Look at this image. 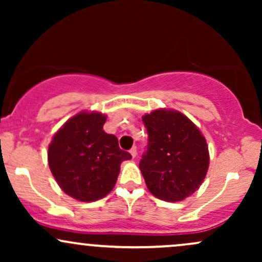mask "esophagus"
Returning <instances> with one entry per match:
<instances>
[{
    "label": "esophagus",
    "instance_id": "1",
    "mask_svg": "<svg viewBox=\"0 0 262 262\" xmlns=\"http://www.w3.org/2000/svg\"><path fill=\"white\" fill-rule=\"evenodd\" d=\"M129 152H130V155H132V156H133V158H135V156H137V155H138L137 148H135V146H134V148H132V149H130V151H129Z\"/></svg>",
    "mask_w": 262,
    "mask_h": 262
}]
</instances>
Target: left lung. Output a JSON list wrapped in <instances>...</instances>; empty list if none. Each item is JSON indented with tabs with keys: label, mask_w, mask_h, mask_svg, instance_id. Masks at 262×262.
<instances>
[{
	"label": "left lung",
	"mask_w": 262,
	"mask_h": 262,
	"mask_svg": "<svg viewBox=\"0 0 262 262\" xmlns=\"http://www.w3.org/2000/svg\"><path fill=\"white\" fill-rule=\"evenodd\" d=\"M148 146L139 169L156 198L179 202L203 182L209 165L206 139L185 114L156 110L143 116Z\"/></svg>",
	"instance_id": "left-lung-1"
}]
</instances>
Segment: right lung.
I'll list each match as a JSON object with an SVG mask.
<instances>
[{
  "label": "right lung",
  "mask_w": 262,
  "mask_h": 262,
  "mask_svg": "<svg viewBox=\"0 0 262 262\" xmlns=\"http://www.w3.org/2000/svg\"><path fill=\"white\" fill-rule=\"evenodd\" d=\"M106 116L80 112L62 125L48 148V161L60 188L81 202H93L112 191L122 161L132 159L119 149L116 135L103 130Z\"/></svg>",
  "instance_id": "right-lung-1"
}]
</instances>
